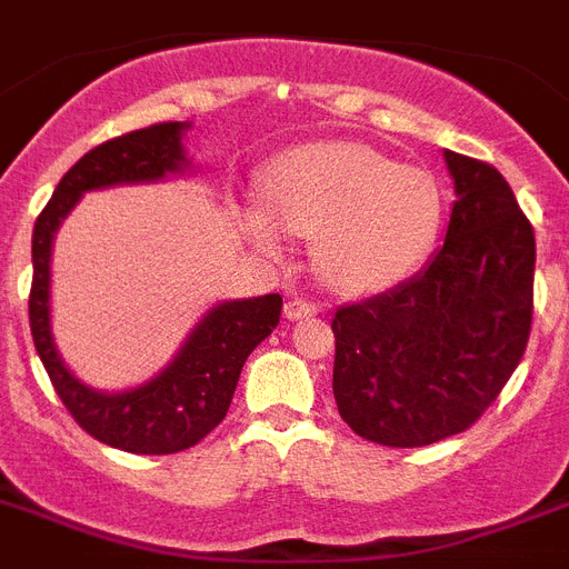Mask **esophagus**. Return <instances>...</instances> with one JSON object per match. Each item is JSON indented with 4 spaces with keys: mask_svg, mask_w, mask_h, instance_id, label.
I'll use <instances>...</instances> for the list:
<instances>
[{
    "mask_svg": "<svg viewBox=\"0 0 569 569\" xmlns=\"http://www.w3.org/2000/svg\"><path fill=\"white\" fill-rule=\"evenodd\" d=\"M283 312L289 320L309 318V315L318 312V303H312V300H306V298H291V300H286Z\"/></svg>",
    "mask_w": 569,
    "mask_h": 569,
    "instance_id": "obj_1",
    "label": "esophagus"
}]
</instances>
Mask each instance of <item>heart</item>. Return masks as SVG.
<instances>
[{"label": "heart", "instance_id": "obj_1", "mask_svg": "<svg viewBox=\"0 0 569 569\" xmlns=\"http://www.w3.org/2000/svg\"><path fill=\"white\" fill-rule=\"evenodd\" d=\"M264 211L246 217L260 246H278L280 227L318 237L326 280L346 291H372L421 263L441 226V191L421 168L395 166L349 142L286 151L263 177Z\"/></svg>", "mask_w": 569, "mask_h": 569}]
</instances>
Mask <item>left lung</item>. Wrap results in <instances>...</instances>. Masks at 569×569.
<instances>
[{
	"instance_id": "obj_1",
	"label": "left lung",
	"mask_w": 569,
	"mask_h": 569,
	"mask_svg": "<svg viewBox=\"0 0 569 569\" xmlns=\"http://www.w3.org/2000/svg\"><path fill=\"white\" fill-rule=\"evenodd\" d=\"M443 157L456 206L441 249L407 283L332 315L335 403L380 447H427L467 432L530 340V220L496 166Z\"/></svg>"
}]
</instances>
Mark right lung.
I'll list each match as a JSON object with an SVG mask.
<instances>
[{"label": "right lung", "mask_w": 569, "mask_h": 569, "mask_svg": "<svg viewBox=\"0 0 569 569\" xmlns=\"http://www.w3.org/2000/svg\"><path fill=\"white\" fill-rule=\"evenodd\" d=\"M182 122H157L131 134L113 137L91 148L71 166L33 226V280L28 315L39 360L66 403L73 421L122 452L137 456H171L200 443L231 407L246 358L263 343L280 323L283 298L263 295L231 300L202 318L189 343L182 346L166 372L146 387L122 395H102L82 387L59 360L48 326V280H51V240L62 217L86 191L120 186V182L160 180L168 171L186 166L180 134Z\"/></svg>", "instance_id": "right-lung-1"}]
</instances>
